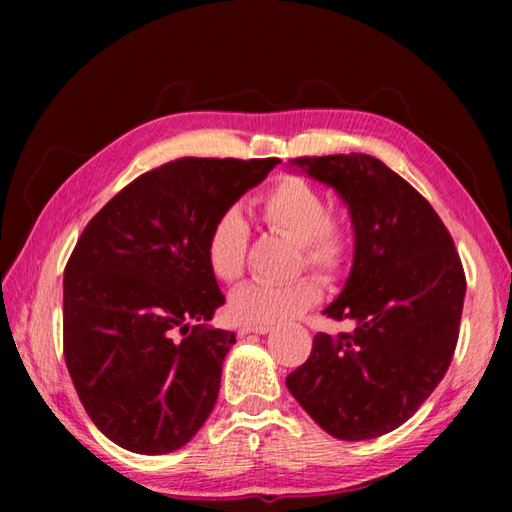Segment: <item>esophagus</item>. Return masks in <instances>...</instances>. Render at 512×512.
I'll return each instance as SVG.
<instances>
[{
	"label": "esophagus",
	"instance_id": "1",
	"mask_svg": "<svg viewBox=\"0 0 512 512\" xmlns=\"http://www.w3.org/2000/svg\"><path fill=\"white\" fill-rule=\"evenodd\" d=\"M273 330V325H250V323H242L237 328L239 336H246V334H268Z\"/></svg>",
	"mask_w": 512,
	"mask_h": 512
}]
</instances>
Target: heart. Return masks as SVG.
<instances>
[{
  "label": "heart",
  "mask_w": 512,
  "mask_h": 512,
  "mask_svg": "<svg viewBox=\"0 0 512 512\" xmlns=\"http://www.w3.org/2000/svg\"><path fill=\"white\" fill-rule=\"evenodd\" d=\"M262 220L277 233L297 239L295 270L310 268L319 277L334 281L352 264L354 231L343 215L330 211L328 198L319 187L299 176L277 180L259 202ZM250 226L237 209H226L215 217L206 235V262L213 275L235 284L246 273ZM323 295L314 277H299L288 284L255 281L233 292L228 310L250 325H275L295 319L312 308Z\"/></svg>",
  "instance_id": "b5f03b06"
}]
</instances>
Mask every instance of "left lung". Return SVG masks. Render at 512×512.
I'll list each match as a JSON object with an SVG mask.
<instances>
[{
	"instance_id": "obj_1",
	"label": "left lung",
	"mask_w": 512,
	"mask_h": 512,
	"mask_svg": "<svg viewBox=\"0 0 512 512\" xmlns=\"http://www.w3.org/2000/svg\"><path fill=\"white\" fill-rule=\"evenodd\" d=\"M350 206L354 264L323 314L354 332H319L308 361L286 378L290 394L339 440L398 429L447 374L458 345L466 277L433 206L378 158H295Z\"/></svg>"
}]
</instances>
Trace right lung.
<instances>
[{"label": "right lung", "mask_w": 512, "mask_h": 512, "mask_svg": "<svg viewBox=\"0 0 512 512\" xmlns=\"http://www.w3.org/2000/svg\"><path fill=\"white\" fill-rule=\"evenodd\" d=\"M279 162L171 160L83 228L63 273V356L88 416L118 447L171 453L213 411L235 334L192 325L224 303L206 235Z\"/></svg>", "instance_id": "obj_1"}]
</instances>
